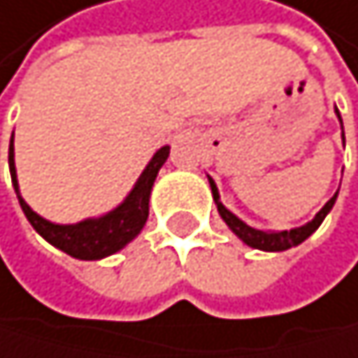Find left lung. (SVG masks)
<instances>
[{
  "instance_id": "1",
  "label": "left lung",
  "mask_w": 358,
  "mask_h": 358,
  "mask_svg": "<svg viewBox=\"0 0 358 358\" xmlns=\"http://www.w3.org/2000/svg\"><path fill=\"white\" fill-rule=\"evenodd\" d=\"M337 116H339V110H337ZM339 120H341V116H339ZM209 185H211V194H214V201H216V207H218V214L222 216V220L229 224V229L236 233V236L244 242V244H248V246H252V248H259V250H287V248H292V246H298L300 242H305L311 233L322 224V220L327 218V214L333 209V205H335V199H337V194L324 205L317 214H315V218L311 220V222H307L305 227H298V229H292V231H278V233H272V231H259V229H252V227H248V224H244L238 216H233L231 211L220 203V196H218V187H216V183H214V179H209Z\"/></svg>"
}]
</instances>
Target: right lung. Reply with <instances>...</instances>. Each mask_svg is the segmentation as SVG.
<instances>
[{
  "label": "right lung",
  "instance_id": "right-lung-1",
  "mask_svg": "<svg viewBox=\"0 0 358 358\" xmlns=\"http://www.w3.org/2000/svg\"><path fill=\"white\" fill-rule=\"evenodd\" d=\"M171 149L162 147L149 166L144 169L140 179L136 181L134 189L129 196L122 201L114 211L101 216V218H90L77 224H53L45 218H41L36 211H31L29 205L21 199L19 194V183H17V171H15V147L13 138H10V149H8V164H10V177H13L15 192L19 196L21 209L29 224L36 229V233L53 244L55 248L64 250L66 255L75 257V259H103V257L120 250L125 244H129L138 233L142 231L144 222L149 218V196L153 181L164 166V162L169 159Z\"/></svg>",
  "mask_w": 358,
  "mask_h": 358
}]
</instances>
